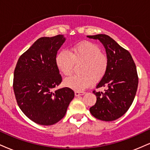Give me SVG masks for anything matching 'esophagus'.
<instances>
[{
  "label": "esophagus",
  "mask_w": 150,
  "mask_h": 150,
  "mask_svg": "<svg viewBox=\"0 0 150 150\" xmlns=\"http://www.w3.org/2000/svg\"><path fill=\"white\" fill-rule=\"evenodd\" d=\"M84 94H85V92H77V91L75 92V95L76 96V97H78V96H82V95H83Z\"/></svg>",
  "instance_id": "esophagus-1"
}]
</instances>
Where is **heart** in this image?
<instances>
[{"instance_id":"1","label":"heart","mask_w":150,"mask_h":150,"mask_svg":"<svg viewBox=\"0 0 150 150\" xmlns=\"http://www.w3.org/2000/svg\"><path fill=\"white\" fill-rule=\"evenodd\" d=\"M83 62L80 68V75L68 77L64 81L65 85L75 91H82L94 83V80H100L108 70V61L101 53L97 44L88 41L77 44L69 52L61 50L56 58L58 69L64 75H71L75 63Z\"/></svg>"}]
</instances>
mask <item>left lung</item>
I'll list each match as a JSON object with an SVG mask.
<instances>
[{
	"label": "left lung",
	"mask_w": 150,
	"mask_h": 150,
	"mask_svg": "<svg viewBox=\"0 0 150 150\" xmlns=\"http://www.w3.org/2000/svg\"><path fill=\"white\" fill-rule=\"evenodd\" d=\"M99 39L106 49L108 61L106 75L97 88L105 87L104 92L93 91L97 101L89 111L97 119L112 121L124 115L135 99L138 85L137 69L131 55L106 34L87 36Z\"/></svg>",
	"instance_id": "left-lung-1"
}]
</instances>
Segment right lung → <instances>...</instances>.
I'll return each mask as SVG.
<instances>
[{"instance_id": "right-lung-1", "label": "right lung", "mask_w": 150, "mask_h": 150, "mask_svg": "<svg viewBox=\"0 0 150 150\" xmlns=\"http://www.w3.org/2000/svg\"><path fill=\"white\" fill-rule=\"evenodd\" d=\"M63 35L41 37L19 58L14 71L13 90L19 107L34 123L51 125L64 117L75 96L69 87L53 91L62 77L56 64Z\"/></svg>"}]
</instances>
